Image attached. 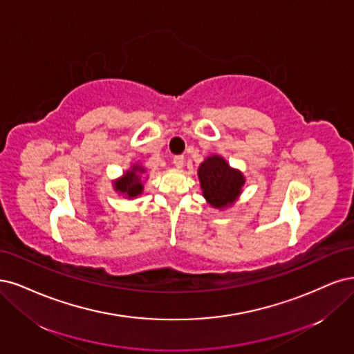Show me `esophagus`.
<instances>
[{
    "label": "esophagus",
    "mask_w": 354,
    "mask_h": 354,
    "mask_svg": "<svg viewBox=\"0 0 354 354\" xmlns=\"http://www.w3.org/2000/svg\"><path fill=\"white\" fill-rule=\"evenodd\" d=\"M184 163H185V157L184 156H175L174 157V165L176 167H184Z\"/></svg>",
    "instance_id": "34e87169"
}]
</instances>
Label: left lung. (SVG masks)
I'll return each mask as SVG.
<instances>
[{"label":"left lung","mask_w":354,"mask_h":354,"mask_svg":"<svg viewBox=\"0 0 354 354\" xmlns=\"http://www.w3.org/2000/svg\"><path fill=\"white\" fill-rule=\"evenodd\" d=\"M203 196L214 207H227L244 185L243 175L230 167L222 157L212 156L198 169Z\"/></svg>","instance_id":"left-lung-1"}]
</instances>
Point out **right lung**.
Segmentation results:
<instances>
[{"label": "right lung", "mask_w": 354, "mask_h": 354, "mask_svg": "<svg viewBox=\"0 0 354 354\" xmlns=\"http://www.w3.org/2000/svg\"><path fill=\"white\" fill-rule=\"evenodd\" d=\"M141 172H144V169H141L140 166H133V169L129 170V172L124 175L123 179L116 182L115 184L116 191L124 192L128 197L138 196V194H141V191H142V184H141L140 175H138Z\"/></svg>", "instance_id": "right-lung-1"}]
</instances>
